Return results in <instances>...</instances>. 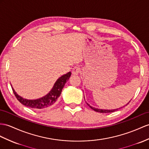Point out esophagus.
<instances>
[{"mask_svg":"<svg viewBox=\"0 0 149 149\" xmlns=\"http://www.w3.org/2000/svg\"><path fill=\"white\" fill-rule=\"evenodd\" d=\"M80 72V68L78 66H75L73 68H72V74L73 75H77Z\"/></svg>","mask_w":149,"mask_h":149,"instance_id":"1","label":"esophagus"}]
</instances>
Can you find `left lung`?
<instances>
[{"mask_svg":"<svg viewBox=\"0 0 149 149\" xmlns=\"http://www.w3.org/2000/svg\"><path fill=\"white\" fill-rule=\"evenodd\" d=\"M87 104V103H86ZM129 103H128L126 105H128ZM87 105H88V106L92 109H93V111H96V112H100V113H107V112H114V111H117V110H118L119 109H112V110H108V109H97V108H95V107H92V106H90V105L88 104H87Z\"/></svg>","mask_w":149,"mask_h":149,"instance_id":"obj_1","label":"left lung"}]
</instances>
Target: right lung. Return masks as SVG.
Here are the masks:
<instances>
[{
  "label": "right lung",
  "mask_w": 149,
  "mask_h": 149,
  "mask_svg": "<svg viewBox=\"0 0 149 149\" xmlns=\"http://www.w3.org/2000/svg\"><path fill=\"white\" fill-rule=\"evenodd\" d=\"M71 74V72H69L66 74L60 77L54 83L53 88L50 90V92L48 94H47L45 96L40 98L38 99L28 100L23 99V97H21L16 93L13 87L12 89L16 99L24 106L32 109H43L51 106L56 103L57 99L61 95V92H62V90L64 88L65 83L68 81Z\"/></svg>",
  "instance_id": "right-lung-1"
}]
</instances>
